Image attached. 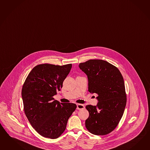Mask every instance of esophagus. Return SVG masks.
<instances>
[{"label": "esophagus", "instance_id": "1", "mask_svg": "<svg viewBox=\"0 0 150 150\" xmlns=\"http://www.w3.org/2000/svg\"><path fill=\"white\" fill-rule=\"evenodd\" d=\"M82 109H85V106L83 104H77V109L81 110Z\"/></svg>", "mask_w": 150, "mask_h": 150}]
</instances>
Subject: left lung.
<instances>
[{"instance_id":"obj_1","label":"left lung","mask_w":150,"mask_h":150,"mask_svg":"<svg viewBox=\"0 0 150 150\" xmlns=\"http://www.w3.org/2000/svg\"><path fill=\"white\" fill-rule=\"evenodd\" d=\"M87 75L88 91L96 93L97 106H86L89 112L86 128L97 135H104L116 128L127 103L123 76L117 67L101 59H90L79 65Z\"/></svg>"}]
</instances>
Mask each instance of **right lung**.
I'll use <instances>...</instances> for the list:
<instances>
[{
    "label": "right lung",
    "mask_w": 150,
    "mask_h": 150,
    "mask_svg": "<svg viewBox=\"0 0 150 150\" xmlns=\"http://www.w3.org/2000/svg\"><path fill=\"white\" fill-rule=\"evenodd\" d=\"M71 67V64L38 65L24 81L22 89L24 112L33 128L45 138L60 137L77 107L74 103H60L53 98L62 88Z\"/></svg>",
    "instance_id": "1"
}]
</instances>
